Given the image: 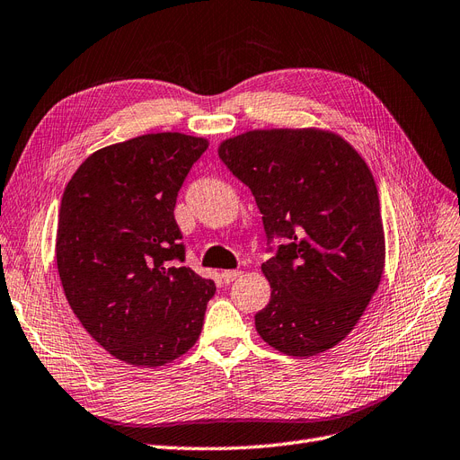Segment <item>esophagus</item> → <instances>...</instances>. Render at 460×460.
I'll use <instances>...</instances> for the list:
<instances>
[{
    "mask_svg": "<svg viewBox=\"0 0 460 460\" xmlns=\"http://www.w3.org/2000/svg\"><path fill=\"white\" fill-rule=\"evenodd\" d=\"M237 278H242V272H240V270H226V272H223L225 283H232V281H235Z\"/></svg>",
    "mask_w": 460,
    "mask_h": 460,
    "instance_id": "obj_1",
    "label": "esophagus"
}]
</instances>
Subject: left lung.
Segmentation results:
<instances>
[{
	"label": "left lung",
	"instance_id": "obj_1",
	"mask_svg": "<svg viewBox=\"0 0 460 460\" xmlns=\"http://www.w3.org/2000/svg\"><path fill=\"white\" fill-rule=\"evenodd\" d=\"M218 157L255 196L272 295L255 327L276 350L308 358L359 322L385 270L376 184L348 142L322 129H257L220 142Z\"/></svg>",
	"mask_w": 460,
	"mask_h": 460
}]
</instances>
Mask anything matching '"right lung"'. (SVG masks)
Listing matches in <instances>:
<instances>
[{"label": "right lung", "mask_w": 460, "mask_h": 460, "mask_svg": "<svg viewBox=\"0 0 460 460\" xmlns=\"http://www.w3.org/2000/svg\"><path fill=\"white\" fill-rule=\"evenodd\" d=\"M209 142L150 133L91 154L60 201L57 268L77 320L106 352L140 367L199 339L213 279L182 266L179 190Z\"/></svg>", "instance_id": "add662e5"}]
</instances>
